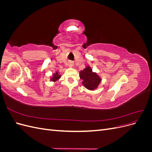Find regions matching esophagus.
<instances>
[{"instance_id":"1","label":"esophagus","mask_w":152,"mask_h":152,"mask_svg":"<svg viewBox=\"0 0 152 152\" xmlns=\"http://www.w3.org/2000/svg\"><path fill=\"white\" fill-rule=\"evenodd\" d=\"M72 66H73V63L70 62V63H68V66L69 67H72Z\"/></svg>"}]
</instances>
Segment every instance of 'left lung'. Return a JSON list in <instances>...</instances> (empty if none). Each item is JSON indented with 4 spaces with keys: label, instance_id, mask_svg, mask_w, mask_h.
Masks as SVG:
<instances>
[{
    "label": "left lung",
    "instance_id": "1",
    "mask_svg": "<svg viewBox=\"0 0 152 152\" xmlns=\"http://www.w3.org/2000/svg\"><path fill=\"white\" fill-rule=\"evenodd\" d=\"M79 77L83 80L82 84L89 90H94L97 88L102 79L97 73L93 72L89 66H86L83 70L80 72Z\"/></svg>",
    "mask_w": 152,
    "mask_h": 152
}]
</instances>
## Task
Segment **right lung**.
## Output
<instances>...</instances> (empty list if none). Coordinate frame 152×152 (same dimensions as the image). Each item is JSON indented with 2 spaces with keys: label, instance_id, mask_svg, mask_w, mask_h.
Returning a JSON list of instances; mask_svg holds the SVG:
<instances>
[{
  "label": "right lung",
  "instance_id": "obj_1",
  "mask_svg": "<svg viewBox=\"0 0 152 152\" xmlns=\"http://www.w3.org/2000/svg\"><path fill=\"white\" fill-rule=\"evenodd\" d=\"M60 78H61V75L59 74L58 72H56L54 73H53L52 77L50 78V80L53 82H56L60 79Z\"/></svg>",
  "mask_w": 152,
  "mask_h": 152
}]
</instances>
